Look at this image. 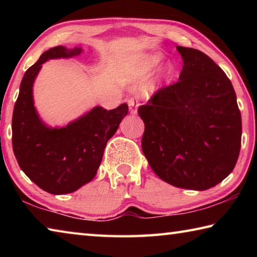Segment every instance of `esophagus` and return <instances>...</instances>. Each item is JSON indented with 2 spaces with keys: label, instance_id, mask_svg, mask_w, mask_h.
Wrapping results in <instances>:
<instances>
[{
  "label": "esophagus",
  "instance_id": "obj_1",
  "mask_svg": "<svg viewBox=\"0 0 257 257\" xmlns=\"http://www.w3.org/2000/svg\"><path fill=\"white\" fill-rule=\"evenodd\" d=\"M128 105H129V111L132 114H136L137 113V107L139 103L136 98H129L128 99Z\"/></svg>",
  "mask_w": 257,
  "mask_h": 257
}]
</instances>
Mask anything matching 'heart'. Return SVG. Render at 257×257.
Wrapping results in <instances>:
<instances>
[{"label": "heart", "mask_w": 257, "mask_h": 257, "mask_svg": "<svg viewBox=\"0 0 257 257\" xmlns=\"http://www.w3.org/2000/svg\"><path fill=\"white\" fill-rule=\"evenodd\" d=\"M161 61V56L160 55H147L144 56V58L141 59L136 64V71L137 73L142 76H147L154 70V68L158 66ZM171 72V69L169 68L165 70L164 76H169ZM155 88V86H151L150 89L153 90Z\"/></svg>", "instance_id": "b5f03b06"}]
</instances>
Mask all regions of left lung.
I'll return each mask as SVG.
<instances>
[{"instance_id": "8db88e82", "label": "left lung", "mask_w": 257, "mask_h": 257, "mask_svg": "<svg viewBox=\"0 0 257 257\" xmlns=\"http://www.w3.org/2000/svg\"><path fill=\"white\" fill-rule=\"evenodd\" d=\"M179 80L160 88L138 114L152 170L179 188L205 190L227 178L241 145V115L224 71L203 52L177 46Z\"/></svg>"}]
</instances>
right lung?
I'll return each mask as SVG.
<instances>
[{"instance_id":"right-lung-1","label":"right lung","mask_w":257,"mask_h":257,"mask_svg":"<svg viewBox=\"0 0 257 257\" xmlns=\"http://www.w3.org/2000/svg\"><path fill=\"white\" fill-rule=\"evenodd\" d=\"M81 52L79 47L64 46L44 52L25 72L12 115V147L19 167L40 188L53 195L72 193L93 179L107 141L128 113L123 103L108 111L94 107L62 128L43 123L33 99V84L42 64Z\"/></svg>"}]
</instances>
